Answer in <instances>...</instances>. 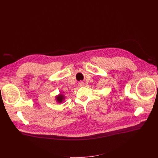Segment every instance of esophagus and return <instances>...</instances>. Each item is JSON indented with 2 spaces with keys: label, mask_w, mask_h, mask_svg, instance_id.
<instances>
[{
  "label": "esophagus",
  "mask_w": 158,
  "mask_h": 158,
  "mask_svg": "<svg viewBox=\"0 0 158 158\" xmlns=\"http://www.w3.org/2000/svg\"><path fill=\"white\" fill-rule=\"evenodd\" d=\"M80 85H81V86H82V84H81V83H80Z\"/></svg>",
  "instance_id": "obj_1"
}]
</instances>
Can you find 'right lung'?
Segmentation results:
<instances>
[{"label": "right lung", "mask_w": 158, "mask_h": 158, "mask_svg": "<svg viewBox=\"0 0 158 158\" xmlns=\"http://www.w3.org/2000/svg\"><path fill=\"white\" fill-rule=\"evenodd\" d=\"M56 101L57 102H58L59 103H61V102H63L64 101V95H63L62 94H60L58 96L56 97Z\"/></svg>", "instance_id": "obj_1"}]
</instances>
